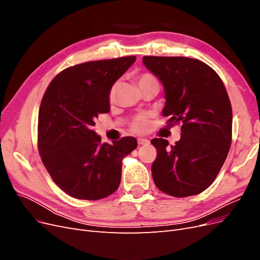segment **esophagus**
Returning a JSON list of instances; mask_svg holds the SVG:
<instances>
[{
    "label": "esophagus",
    "instance_id": "obj_1",
    "mask_svg": "<svg viewBox=\"0 0 260 260\" xmlns=\"http://www.w3.org/2000/svg\"><path fill=\"white\" fill-rule=\"evenodd\" d=\"M138 143L140 144V145H147L148 143H149V141L147 140V139H138Z\"/></svg>",
    "mask_w": 260,
    "mask_h": 260
}]
</instances>
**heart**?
I'll use <instances>...</instances> for the list:
<instances>
[{
    "instance_id": "heart-1",
    "label": "heart",
    "mask_w": 260,
    "mask_h": 260,
    "mask_svg": "<svg viewBox=\"0 0 260 260\" xmlns=\"http://www.w3.org/2000/svg\"><path fill=\"white\" fill-rule=\"evenodd\" d=\"M135 79H136L140 89L147 83L157 82L156 78L152 74H148V73L139 74V75L136 76ZM116 90H117V83H115L112 86L111 90H109V93H108V101L111 102V103H113V102L115 101ZM147 124H148L147 117L145 115H140V116L136 117L135 119H133V121L131 123V128H132L133 131H136V132H143L147 128Z\"/></svg>"
}]
</instances>
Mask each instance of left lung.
<instances>
[{
    "label": "left lung",
    "mask_w": 260,
    "mask_h": 260,
    "mask_svg": "<svg viewBox=\"0 0 260 260\" xmlns=\"http://www.w3.org/2000/svg\"><path fill=\"white\" fill-rule=\"evenodd\" d=\"M144 66L164 85L167 122H181V139L169 145L153 139L156 186L175 198L200 194L214 182L232 141V107L224 84L214 69L188 57L144 56Z\"/></svg>",
    "instance_id": "8db88e82"
}]
</instances>
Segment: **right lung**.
I'll list each match as a JSON object with an SVG mask.
<instances>
[{
	"label": "right lung",
	"mask_w": 260,
	"mask_h": 260,
	"mask_svg": "<svg viewBox=\"0 0 260 260\" xmlns=\"http://www.w3.org/2000/svg\"><path fill=\"white\" fill-rule=\"evenodd\" d=\"M136 56L88 61L68 67L46 89L39 111L38 147L42 162L62 191L96 201L120 184L122 157L138 146L124 137L101 143L92 127L111 109L108 93Z\"/></svg>",
	"instance_id": "add662e5"
}]
</instances>
